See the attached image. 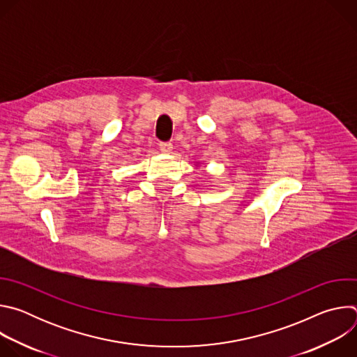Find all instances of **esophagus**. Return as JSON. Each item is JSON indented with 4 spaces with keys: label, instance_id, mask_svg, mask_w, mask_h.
Listing matches in <instances>:
<instances>
[{
    "label": "esophagus",
    "instance_id": "34e87169",
    "mask_svg": "<svg viewBox=\"0 0 357 357\" xmlns=\"http://www.w3.org/2000/svg\"><path fill=\"white\" fill-rule=\"evenodd\" d=\"M160 149H161V152H164V154H171V152H172V144L171 142H161L160 144Z\"/></svg>",
    "mask_w": 357,
    "mask_h": 357
}]
</instances>
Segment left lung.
<instances>
[{
	"mask_svg": "<svg viewBox=\"0 0 357 357\" xmlns=\"http://www.w3.org/2000/svg\"><path fill=\"white\" fill-rule=\"evenodd\" d=\"M196 164V167H199V162H195Z\"/></svg>",
	"mask_w": 357,
	"mask_h": 357,
	"instance_id": "left-lung-1",
	"label": "left lung"
}]
</instances>
